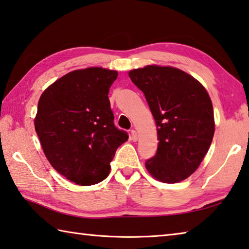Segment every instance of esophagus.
<instances>
[{
    "mask_svg": "<svg viewBox=\"0 0 249 249\" xmlns=\"http://www.w3.org/2000/svg\"><path fill=\"white\" fill-rule=\"evenodd\" d=\"M130 138H132L133 142H137L138 135H137V132H136V130H135V129L130 130Z\"/></svg>",
    "mask_w": 249,
    "mask_h": 249,
    "instance_id": "1",
    "label": "esophagus"
}]
</instances>
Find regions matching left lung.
Listing matches in <instances>:
<instances>
[{"instance_id": "1", "label": "left lung", "mask_w": 249, "mask_h": 249, "mask_svg": "<svg viewBox=\"0 0 249 249\" xmlns=\"http://www.w3.org/2000/svg\"><path fill=\"white\" fill-rule=\"evenodd\" d=\"M129 78L142 90L158 130L156 155L146 161L153 178L163 183L187 178L201 163L214 134L211 99L203 86L185 71L149 65Z\"/></svg>"}]
</instances>
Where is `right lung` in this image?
<instances>
[{
  "label": "right lung",
  "mask_w": 249,
  "mask_h": 249,
  "mask_svg": "<svg viewBox=\"0 0 249 249\" xmlns=\"http://www.w3.org/2000/svg\"><path fill=\"white\" fill-rule=\"evenodd\" d=\"M117 71H71L40 97L35 128L50 163L81 186L107 178L116 149L128 139L114 124L107 97Z\"/></svg>",
  "instance_id": "right-lung-1"
}]
</instances>
